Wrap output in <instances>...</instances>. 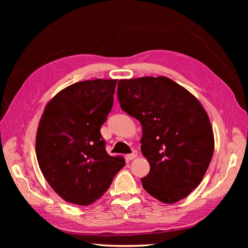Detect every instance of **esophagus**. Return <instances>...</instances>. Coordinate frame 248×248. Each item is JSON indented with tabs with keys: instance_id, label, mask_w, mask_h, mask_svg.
<instances>
[{
	"instance_id": "esophagus-1",
	"label": "esophagus",
	"mask_w": 248,
	"mask_h": 248,
	"mask_svg": "<svg viewBox=\"0 0 248 248\" xmlns=\"http://www.w3.org/2000/svg\"><path fill=\"white\" fill-rule=\"evenodd\" d=\"M137 156H138V151H137V150H133V151H132L130 154L127 155V158H128L129 160H131V159L136 158Z\"/></svg>"
}]
</instances>
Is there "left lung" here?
Segmentation results:
<instances>
[{"mask_svg": "<svg viewBox=\"0 0 248 248\" xmlns=\"http://www.w3.org/2000/svg\"><path fill=\"white\" fill-rule=\"evenodd\" d=\"M120 107L142 127L141 153L149 174L144 189L166 204L186 198L201 183L211 161L214 137L200 101L168 78L120 79Z\"/></svg>", "mask_w": 248, "mask_h": 248, "instance_id": "obj_1", "label": "left lung"}]
</instances>
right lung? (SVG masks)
<instances>
[{
  "label": "right lung",
  "instance_id": "add662e5",
  "mask_svg": "<svg viewBox=\"0 0 248 248\" xmlns=\"http://www.w3.org/2000/svg\"><path fill=\"white\" fill-rule=\"evenodd\" d=\"M117 79L76 82L52 98L41 117L36 156L44 178L68 202L88 206L101 198L125 166L110 156L100 128L114 103Z\"/></svg>",
  "mask_w": 248,
  "mask_h": 248
}]
</instances>
